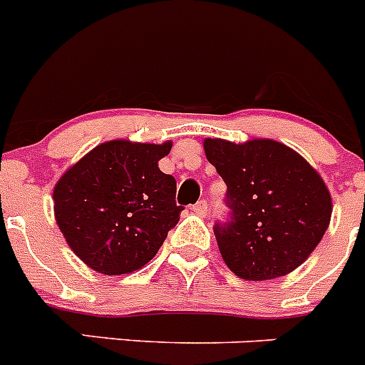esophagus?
I'll return each instance as SVG.
<instances>
[{
    "instance_id": "esophagus-1",
    "label": "esophagus",
    "mask_w": 365,
    "mask_h": 365,
    "mask_svg": "<svg viewBox=\"0 0 365 365\" xmlns=\"http://www.w3.org/2000/svg\"><path fill=\"white\" fill-rule=\"evenodd\" d=\"M192 210L196 214H200V216H205L207 210H209V203H207V200H200L196 205H192Z\"/></svg>"
}]
</instances>
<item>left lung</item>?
I'll use <instances>...</instances> for the list:
<instances>
[{
	"label": "left lung",
	"mask_w": 365,
	"mask_h": 365,
	"mask_svg": "<svg viewBox=\"0 0 365 365\" xmlns=\"http://www.w3.org/2000/svg\"><path fill=\"white\" fill-rule=\"evenodd\" d=\"M227 183V221L214 225L227 267L248 281L290 274L308 259L331 220V196L294 149L268 138L203 142Z\"/></svg>",
	"instance_id": "8db88e82"
}]
</instances>
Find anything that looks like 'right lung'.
<instances>
[{
  "label": "right lung",
  "instance_id": "right-lung-1",
  "mask_svg": "<svg viewBox=\"0 0 365 365\" xmlns=\"http://www.w3.org/2000/svg\"><path fill=\"white\" fill-rule=\"evenodd\" d=\"M165 144L111 140L70 167L53 189L64 240L81 259L106 275L148 264L176 227V180L158 169Z\"/></svg>",
  "mask_w": 365,
  "mask_h": 365
}]
</instances>
